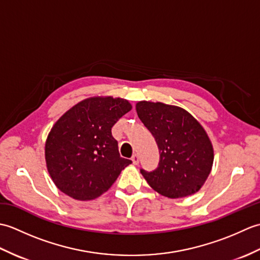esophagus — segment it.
Listing matches in <instances>:
<instances>
[{
	"label": "esophagus",
	"instance_id": "obj_1",
	"mask_svg": "<svg viewBox=\"0 0 260 260\" xmlns=\"http://www.w3.org/2000/svg\"><path fill=\"white\" fill-rule=\"evenodd\" d=\"M132 162H133V164L137 165L140 163V156L137 155V154H134L133 156H132Z\"/></svg>",
	"mask_w": 260,
	"mask_h": 260
}]
</instances>
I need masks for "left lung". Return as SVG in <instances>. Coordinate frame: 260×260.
<instances>
[{"mask_svg": "<svg viewBox=\"0 0 260 260\" xmlns=\"http://www.w3.org/2000/svg\"><path fill=\"white\" fill-rule=\"evenodd\" d=\"M136 112L159 151L157 168L152 172L141 170L148 185L170 199L194 194L207 181L214 158L206 129L174 105L142 101L136 104Z\"/></svg>", "mask_w": 260, "mask_h": 260, "instance_id": "obj_1", "label": "left lung"}]
</instances>
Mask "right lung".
Wrapping results in <instances>:
<instances>
[{
	"mask_svg": "<svg viewBox=\"0 0 260 260\" xmlns=\"http://www.w3.org/2000/svg\"><path fill=\"white\" fill-rule=\"evenodd\" d=\"M131 109L123 98L90 97L54 123L46 141L45 157L60 191L75 200L88 201L114 184L132 161L120 157L112 127Z\"/></svg>",
	"mask_w": 260,
	"mask_h": 260,
	"instance_id": "right-lung-1",
	"label": "right lung"
}]
</instances>
